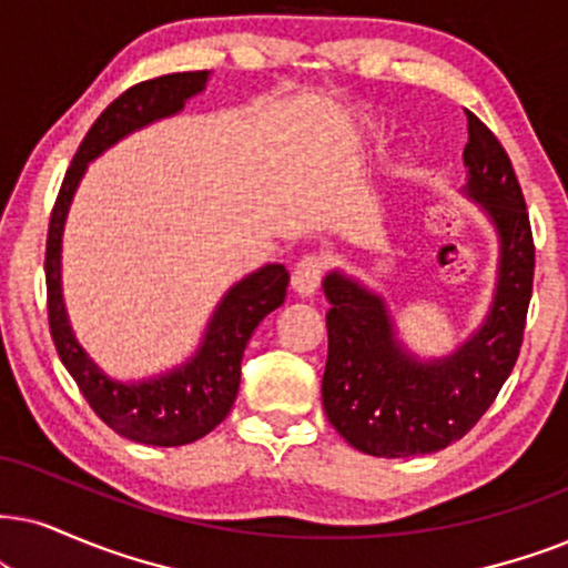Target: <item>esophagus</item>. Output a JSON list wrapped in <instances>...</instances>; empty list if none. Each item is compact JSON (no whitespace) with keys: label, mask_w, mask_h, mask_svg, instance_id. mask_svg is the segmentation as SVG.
<instances>
[{"label":"esophagus","mask_w":568,"mask_h":568,"mask_svg":"<svg viewBox=\"0 0 568 568\" xmlns=\"http://www.w3.org/2000/svg\"><path fill=\"white\" fill-rule=\"evenodd\" d=\"M325 275V260L317 254H306L301 256L296 270H293V291L298 293V296H314V291L320 288V280Z\"/></svg>","instance_id":"34e87169"}]
</instances>
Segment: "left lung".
Instances as JSON below:
<instances>
[{
	"mask_svg": "<svg viewBox=\"0 0 568 568\" xmlns=\"http://www.w3.org/2000/svg\"><path fill=\"white\" fill-rule=\"evenodd\" d=\"M464 193L498 233L490 312L454 354L422 362L396 337L385 301L343 272L322 283L329 301L322 404L341 437L383 458L435 454L477 425L511 375L532 298L535 243L521 185L506 149L466 112Z\"/></svg>",
	"mask_w": 568,
	"mask_h": 568,
	"instance_id": "8db88e82",
	"label": "left lung"
}]
</instances>
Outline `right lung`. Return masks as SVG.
<instances>
[{
  "label": "right lung",
  "instance_id": "right-lung-1",
  "mask_svg": "<svg viewBox=\"0 0 568 568\" xmlns=\"http://www.w3.org/2000/svg\"><path fill=\"white\" fill-rule=\"evenodd\" d=\"M206 78L210 70L170 73L135 83L120 93L85 133L64 172L47 235L49 329L64 369L106 427L133 443L160 448L199 440L225 419L239 396L241 358L248 337L285 301L288 270L283 264H267L235 283L214 308L199 351L181 367L139 383H120L99 369L70 327L62 301V231L70 201L89 162L133 131L181 112L191 97L204 91Z\"/></svg>",
  "mask_w": 568,
  "mask_h": 568
}]
</instances>
